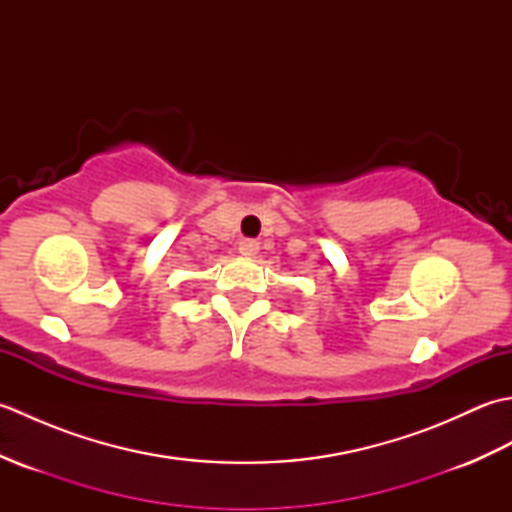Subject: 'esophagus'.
I'll use <instances>...</instances> for the list:
<instances>
[{
    "label": "esophagus",
    "instance_id": "esophagus-1",
    "mask_svg": "<svg viewBox=\"0 0 512 512\" xmlns=\"http://www.w3.org/2000/svg\"><path fill=\"white\" fill-rule=\"evenodd\" d=\"M257 250H259L257 239H242V242H239V253L246 255V257L257 255Z\"/></svg>",
    "mask_w": 512,
    "mask_h": 512
}]
</instances>
